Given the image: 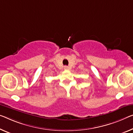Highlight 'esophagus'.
Instances as JSON below:
<instances>
[{"label":"esophagus","instance_id":"34e87169","mask_svg":"<svg viewBox=\"0 0 133 133\" xmlns=\"http://www.w3.org/2000/svg\"><path fill=\"white\" fill-rule=\"evenodd\" d=\"M64 69H65V70H68V69H69V67L68 66H65Z\"/></svg>","mask_w":133,"mask_h":133}]
</instances>
